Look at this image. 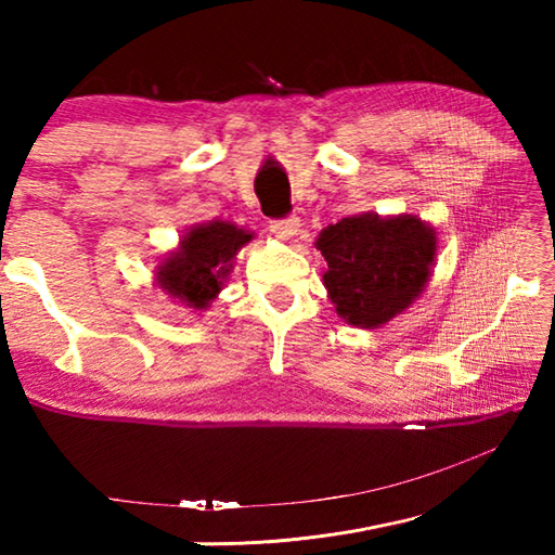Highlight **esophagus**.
<instances>
[{
    "mask_svg": "<svg viewBox=\"0 0 555 555\" xmlns=\"http://www.w3.org/2000/svg\"><path fill=\"white\" fill-rule=\"evenodd\" d=\"M298 228H300V220L296 218V215H288V218L269 222V230L274 232L279 240H294L298 234Z\"/></svg>",
    "mask_w": 555,
    "mask_h": 555,
    "instance_id": "esophagus-1",
    "label": "esophagus"
}]
</instances>
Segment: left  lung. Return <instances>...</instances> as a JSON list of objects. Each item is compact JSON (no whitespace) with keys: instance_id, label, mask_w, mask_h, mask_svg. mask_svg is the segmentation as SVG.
I'll list each match as a JSON object with an SVG mask.
<instances>
[{"instance_id":"1","label":"left lung","mask_w":555,"mask_h":555,"mask_svg":"<svg viewBox=\"0 0 555 555\" xmlns=\"http://www.w3.org/2000/svg\"><path fill=\"white\" fill-rule=\"evenodd\" d=\"M315 247L335 311L347 323L377 327L409 308L430 276L436 232L413 215L343 218L321 232Z\"/></svg>"}]
</instances>
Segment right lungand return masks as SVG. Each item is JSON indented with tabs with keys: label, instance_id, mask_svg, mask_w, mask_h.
I'll use <instances>...</instances> for the list:
<instances>
[{
	"label": "right lung",
	"instance_id": "right-lung-1",
	"mask_svg": "<svg viewBox=\"0 0 555 555\" xmlns=\"http://www.w3.org/2000/svg\"><path fill=\"white\" fill-rule=\"evenodd\" d=\"M251 234L230 222L198 224L181 240V249L158 267V286L188 308H205L230 274L232 257Z\"/></svg>",
	"mask_w": 555,
	"mask_h": 555
}]
</instances>
